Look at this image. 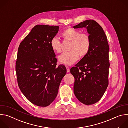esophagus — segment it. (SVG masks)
<instances>
[{"mask_svg": "<svg viewBox=\"0 0 128 128\" xmlns=\"http://www.w3.org/2000/svg\"><path fill=\"white\" fill-rule=\"evenodd\" d=\"M66 69H67V72H70V68H69V67H68V66H66Z\"/></svg>", "mask_w": 128, "mask_h": 128, "instance_id": "esophagus-1", "label": "esophagus"}]
</instances>
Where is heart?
<instances>
[{
    "instance_id": "obj_1",
    "label": "heart",
    "mask_w": 128,
    "mask_h": 128,
    "mask_svg": "<svg viewBox=\"0 0 128 128\" xmlns=\"http://www.w3.org/2000/svg\"><path fill=\"white\" fill-rule=\"evenodd\" d=\"M63 38L71 42L68 52H64L58 57L60 63L67 65L74 64L79 58L86 56L88 52L90 47V36L86 33L80 32L74 28H69L62 33ZM50 46L52 50L56 53L61 52V44L59 38L54 36L50 42Z\"/></svg>"
}]
</instances>
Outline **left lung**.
Listing matches in <instances>:
<instances>
[{"instance_id":"8db88e82","label":"left lung","mask_w":128,"mask_h":128,"mask_svg":"<svg viewBox=\"0 0 128 128\" xmlns=\"http://www.w3.org/2000/svg\"><path fill=\"white\" fill-rule=\"evenodd\" d=\"M85 28L90 39V47L86 56L70 69L74 76V93L85 105H92L103 96L108 86L109 47L106 35L96 21L88 20L74 27Z\"/></svg>"}]
</instances>
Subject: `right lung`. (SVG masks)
<instances>
[{
  "instance_id": "obj_1",
  "label": "right lung",
  "mask_w": 128,
  "mask_h": 128,
  "mask_svg": "<svg viewBox=\"0 0 128 128\" xmlns=\"http://www.w3.org/2000/svg\"><path fill=\"white\" fill-rule=\"evenodd\" d=\"M59 27L35 26L20 44L16 70L22 93L33 104L50 105L56 99L60 83L67 70L63 65L57 67L56 54L50 42Z\"/></svg>"
}]
</instances>
